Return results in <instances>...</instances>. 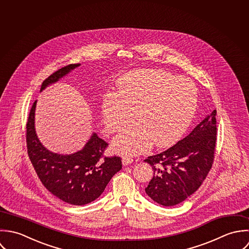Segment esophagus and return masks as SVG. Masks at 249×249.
<instances>
[{
	"instance_id": "esophagus-1",
	"label": "esophagus",
	"mask_w": 249,
	"mask_h": 249,
	"mask_svg": "<svg viewBox=\"0 0 249 249\" xmlns=\"http://www.w3.org/2000/svg\"><path fill=\"white\" fill-rule=\"evenodd\" d=\"M133 161H134V160H133V158H131V157L125 156V157L122 158V163H123V165H128V164L132 163Z\"/></svg>"
}]
</instances>
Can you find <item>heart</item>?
<instances>
[{
    "label": "heart",
    "instance_id": "heart-1",
    "mask_svg": "<svg viewBox=\"0 0 249 249\" xmlns=\"http://www.w3.org/2000/svg\"><path fill=\"white\" fill-rule=\"evenodd\" d=\"M117 94L102 102L104 123L108 133L123 131L113 148L123 155L142 154L153 142L164 148L177 142L190 127L197 107L198 93L193 81L160 69L138 70L123 76Z\"/></svg>",
    "mask_w": 249,
    "mask_h": 249
}]
</instances>
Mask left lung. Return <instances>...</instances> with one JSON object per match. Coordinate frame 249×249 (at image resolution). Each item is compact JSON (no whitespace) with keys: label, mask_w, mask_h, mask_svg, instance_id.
I'll use <instances>...</instances> for the list:
<instances>
[{"label":"left lung","mask_w":249,"mask_h":249,"mask_svg":"<svg viewBox=\"0 0 249 249\" xmlns=\"http://www.w3.org/2000/svg\"><path fill=\"white\" fill-rule=\"evenodd\" d=\"M215 115L213 109L174 146L144 160L154 170L145 192L155 202L164 207L175 206L198 190L214 158Z\"/></svg>","instance_id":"8db88e82"}]
</instances>
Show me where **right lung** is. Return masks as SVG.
I'll return each instance as SVG.
<instances>
[{"instance_id":"add662e5","label":"right lung","mask_w":249,"mask_h":249,"mask_svg":"<svg viewBox=\"0 0 249 249\" xmlns=\"http://www.w3.org/2000/svg\"><path fill=\"white\" fill-rule=\"evenodd\" d=\"M81 64H69L49 76L40 91L56 83ZM36 101L27 122V148L30 160L44 187L57 198L82 206L98 198L105 188L122 168L121 158L105 157L107 143L93 133L84 148L70 155L51 152L39 142L35 128Z\"/></svg>"}]
</instances>
